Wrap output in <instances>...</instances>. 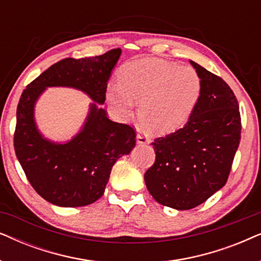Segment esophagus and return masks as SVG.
<instances>
[{
    "label": "esophagus",
    "mask_w": 261,
    "mask_h": 261,
    "mask_svg": "<svg viewBox=\"0 0 261 261\" xmlns=\"http://www.w3.org/2000/svg\"><path fill=\"white\" fill-rule=\"evenodd\" d=\"M137 142L139 145H147V144H149V139L146 137L145 134H138L137 135Z\"/></svg>",
    "instance_id": "esophagus-1"
}]
</instances>
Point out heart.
Instances as JSON below:
<instances>
[{"label": "heart", "mask_w": 261, "mask_h": 261, "mask_svg": "<svg viewBox=\"0 0 261 261\" xmlns=\"http://www.w3.org/2000/svg\"><path fill=\"white\" fill-rule=\"evenodd\" d=\"M120 84H109L107 97L117 115L132 116L134 101L138 116L153 134H167L184 126L202 95V80L190 66L162 59L128 63L119 72Z\"/></svg>", "instance_id": "b5f03b06"}]
</instances>
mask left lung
Wrapping results in <instances>:
<instances>
[{
    "instance_id": "1",
    "label": "left lung",
    "mask_w": 261,
    "mask_h": 261,
    "mask_svg": "<svg viewBox=\"0 0 261 261\" xmlns=\"http://www.w3.org/2000/svg\"><path fill=\"white\" fill-rule=\"evenodd\" d=\"M202 80V95L184 127L152 142L155 162L145 173L160 204L189 210L227 183L240 144L238 99L222 78L190 60Z\"/></svg>"
}]
</instances>
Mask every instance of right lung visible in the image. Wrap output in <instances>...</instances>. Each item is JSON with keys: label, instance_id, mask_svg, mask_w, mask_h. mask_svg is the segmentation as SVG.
<instances>
[{"label": "right lung", "instance_id": "obj_1", "mask_svg": "<svg viewBox=\"0 0 261 261\" xmlns=\"http://www.w3.org/2000/svg\"><path fill=\"white\" fill-rule=\"evenodd\" d=\"M120 56L121 48H114L102 56L65 58L35 78L21 95L14 148L28 181L52 204L74 208L97 201L114 164L134 148L133 128L109 120L98 107L106 101L110 73ZM49 86L78 88L94 101L85 126L64 144L42 137L34 120L35 103Z\"/></svg>", "mask_w": 261, "mask_h": 261}]
</instances>
